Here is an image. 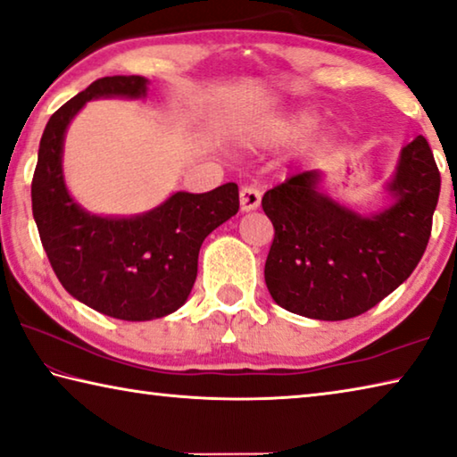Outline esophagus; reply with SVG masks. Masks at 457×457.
Listing matches in <instances>:
<instances>
[{
	"label": "esophagus",
	"mask_w": 457,
	"mask_h": 457,
	"mask_svg": "<svg viewBox=\"0 0 457 457\" xmlns=\"http://www.w3.org/2000/svg\"><path fill=\"white\" fill-rule=\"evenodd\" d=\"M259 204H261V192L255 188V186H245V188H241V211L243 212L257 211Z\"/></svg>",
	"instance_id": "1"
}]
</instances>
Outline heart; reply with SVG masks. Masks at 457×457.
Instances as JSON below:
<instances>
[{"mask_svg": "<svg viewBox=\"0 0 457 457\" xmlns=\"http://www.w3.org/2000/svg\"><path fill=\"white\" fill-rule=\"evenodd\" d=\"M320 123V113L313 109H297L283 119L267 123H253L245 129V139L253 145H278L297 139Z\"/></svg>", "mask_w": 457, "mask_h": 457, "instance_id": "b5f03b06", "label": "heart"}]
</instances>
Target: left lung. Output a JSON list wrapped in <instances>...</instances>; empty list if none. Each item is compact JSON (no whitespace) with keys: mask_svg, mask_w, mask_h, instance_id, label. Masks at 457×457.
Returning <instances> with one entry per match:
<instances>
[{"mask_svg":"<svg viewBox=\"0 0 457 457\" xmlns=\"http://www.w3.org/2000/svg\"><path fill=\"white\" fill-rule=\"evenodd\" d=\"M308 170L265 192L275 237L265 283L275 303L312 320H348L385 299L421 261L439 198V170L423 136L401 149L383 211L358 212Z\"/></svg>","mask_w":457,"mask_h":457,"instance_id":"left-lung-1","label":"left lung"}]
</instances>
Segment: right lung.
<instances>
[{
  "label": "right lung",
  "instance_id": "1",
  "mask_svg": "<svg viewBox=\"0 0 457 457\" xmlns=\"http://www.w3.org/2000/svg\"><path fill=\"white\" fill-rule=\"evenodd\" d=\"M145 77H104L64 103L42 133L32 179V212L52 269L69 294L125 321L163 318L182 308L198 273V253L216 227L238 212V186L174 192L133 216L88 212L66 188V129L93 99H144Z\"/></svg>",
  "mask_w": 457,
  "mask_h": 457
}]
</instances>
